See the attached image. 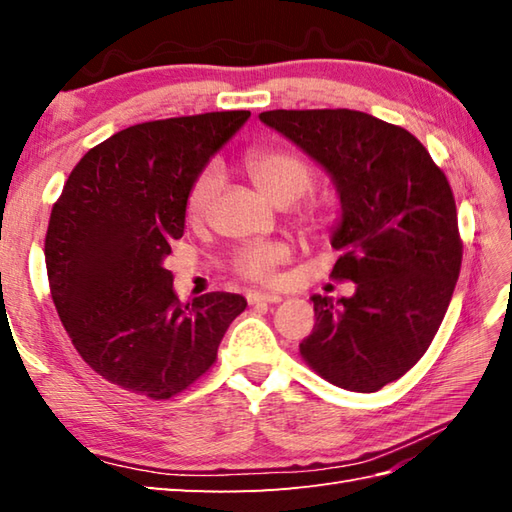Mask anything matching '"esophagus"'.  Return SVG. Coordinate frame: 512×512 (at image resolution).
Listing matches in <instances>:
<instances>
[{"instance_id": "34e87169", "label": "esophagus", "mask_w": 512, "mask_h": 512, "mask_svg": "<svg viewBox=\"0 0 512 512\" xmlns=\"http://www.w3.org/2000/svg\"><path fill=\"white\" fill-rule=\"evenodd\" d=\"M250 306H259V303H279L281 301V295H277V292H248L246 295Z\"/></svg>"}]
</instances>
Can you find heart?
I'll use <instances>...</instances> for the list:
<instances>
[{
    "label": "heart",
    "mask_w": 512,
    "mask_h": 512,
    "mask_svg": "<svg viewBox=\"0 0 512 512\" xmlns=\"http://www.w3.org/2000/svg\"><path fill=\"white\" fill-rule=\"evenodd\" d=\"M246 167L255 187L273 202H295L312 187L314 173L310 162L301 154L284 147H262L248 156ZM217 189H220V169L209 165L193 178L187 191V217L198 222L209 211ZM288 246L281 242H255L244 246L235 255V270L239 277L259 281L273 279L275 268L286 262Z\"/></svg>",
    "instance_id": "obj_1"
}]
</instances>
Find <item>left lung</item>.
I'll return each instance as SVG.
<instances>
[{"instance_id":"1","label":"left lung","mask_w":512,"mask_h":512,"mask_svg":"<svg viewBox=\"0 0 512 512\" xmlns=\"http://www.w3.org/2000/svg\"><path fill=\"white\" fill-rule=\"evenodd\" d=\"M259 121L319 162L341 202L332 277L356 292L312 297L303 361L336 387L372 394L420 361L453 297L462 239L449 180L416 136L365 112L273 110Z\"/></svg>"}]
</instances>
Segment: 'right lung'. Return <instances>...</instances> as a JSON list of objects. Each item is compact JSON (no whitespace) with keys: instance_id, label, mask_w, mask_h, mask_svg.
<instances>
[{"instance_id":"obj_1","label":"right lung","mask_w":512,"mask_h":512,"mask_svg":"<svg viewBox=\"0 0 512 512\" xmlns=\"http://www.w3.org/2000/svg\"><path fill=\"white\" fill-rule=\"evenodd\" d=\"M248 116L127 127L79 160L52 206L43 253L54 308L83 361L129 394L167 400L193 385L246 308L233 292L182 306L165 257L184 233L193 178Z\"/></svg>"}]
</instances>
